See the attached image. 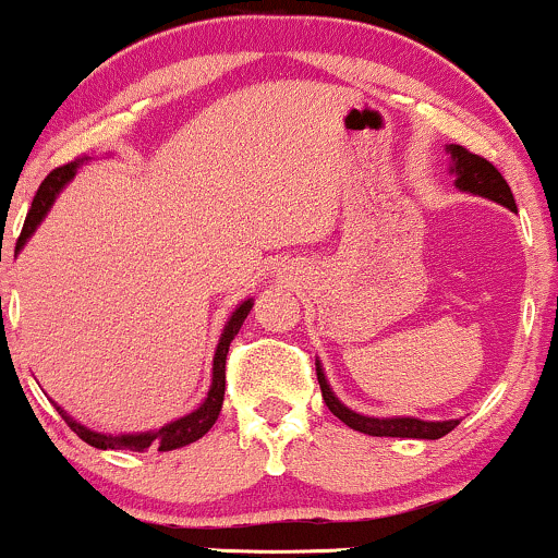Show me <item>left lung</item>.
<instances>
[{"label":"left lung","mask_w":558,"mask_h":558,"mask_svg":"<svg viewBox=\"0 0 558 558\" xmlns=\"http://www.w3.org/2000/svg\"><path fill=\"white\" fill-rule=\"evenodd\" d=\"M452 156V171H456V185L466 193L485 195V198L495 201V204H504L508 209L517 211V201H513L511 187L504 180L498 169L487 161L485 156H476L463 148V145H450ZM317 381H320L323 400L330 413L336 418L344 421L347 426H352L354 432L371 434V437H408V439H439L445 434L452 432L461 421H421V418H368V415H360L354 410H349L336 400V395L330 391L326 373H323L320 363H317Z\"/></svg>","instance_id":"8db88e82"}]
</instances>
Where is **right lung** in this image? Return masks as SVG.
<instances>
[{
    "label": "right lung",
    "instance_id": "1",
    "mask_svg": "<svg viewBox=\"0 0 558 558\" xmlns=\"http://www.w3.org/2000/svg\"><path fill=\"white\" fill-rule=\"evenodd\" d=\"M84 158H76V161L71 163H63V167L52 169L50 174L45 177V182H41L39 190H36L34 201H31V209L26 214V222H23V230H21V238H17V246L21 248L23 243L28 241L31 232L36 230V225L45 219V214L50 211L54 195L60 193V187L65 185V182L71 180L73 174H76V167L82 163ZM251 312V302H243L241 307L232 312V317L228 320V326L222 330V339H219L217 344V354H214V378H211V389L209 395H206V400L201 402V408H195L193 413H187L185 418H177L171 421V424L161 426L158 432H148V434H121V437H113V434H97L92 432V428L76 424V421L71 418V415H65V410H60L58 405V413L63 415V421L69 424L73 432L78 434V437L84 439V442L92 445V448H100V450H134V452H143L148 450L150 445L158 450H174V448H182V445H190L195 442V439L204 437L206 432L214 426V421H217L219 410H222V400H225V363H228V349H230V341L235 339V333L241 330L243 320H246V315Z\"/></svg>",
    "mask_w": 558,
    "mask_h": 558
}]
</instances>
